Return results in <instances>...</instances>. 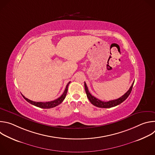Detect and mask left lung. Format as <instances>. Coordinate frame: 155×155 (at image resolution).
Here are the masks:
<instances>
[{
    "instance_id": "obj_1",
    "label": "left lung",
    "mask_w": 155,
    "mask_h": 155,
    "mask_svg": "<svg viewBox=\"0 0 155 155\" xmlns=\"http://www.w3.org/2000/svg\"><path fill=\"white\" fill-rule=\"evenodd\" d=\"M134 83V81L132 83L131 86L129 88V90L123 96H122L121 97H120L118 99H115V100H112V101H109L108 102L102 101L97 99L94 96H92L91 94V93L89 92V90H88V88H87L85 82H84V89H85V92L86 93L87 97L88 98V99L90 100V101L91 102V103L93 105H94L96 107H100V108H110V107H115V106L120 104L121 103H122L123 101H124L128 97L130 93H131L132 87H133Z\"/></svg>"
}]
</instances>
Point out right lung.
<instances>
[{
    "label": "right lung",
    "instance_id": "1",
    "mask_svg": "<svg viewBox=\"0 0 155 155\" xmlns=\"http://www.w3.org/2000/svg\"><path fill=\"white\" fill-rule=\"evenodd\" d=\"M71 81H69L67 86H66L65 87V89L63 93V94L59 97L56 100H54L53 101H50V102H34V101H32L31 100H29L28 99V98L25 97L23 94H22V96H23V97H24V99L28 101V102H29L30 104L36 106V107H40V108H53L58 105H59L62 102V101H64V99H65V96H66V94H67V93H68V86L69 84H70Z\"/></svg>",
    "mask_w": 155,
    "mask_h": 155
}]
</instances>
